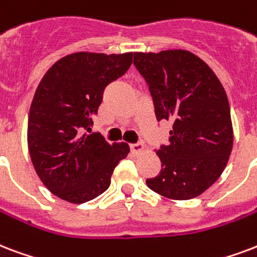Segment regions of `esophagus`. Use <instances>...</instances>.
Masks as SVG:
<instances>
[{
	"label": "esophagus",
	"mask_w": 257,
	"mask_h": 257,
	"mask_svg": "<svg viewBox=\"0 0 257 257\" xmlns=\"http://www.w3.org/2000/svg\"><path fill=\"white\" fill-rule=\"evenodd\" d=\"M131 152L133 155H140L144 152V146H143L142 143H139V144H132L131 146Z\"/></svg>",
	"instance_id": "esophagus-1"
}]
</instances>
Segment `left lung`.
<instances>
[{
	"label": "left lung",
	"mask_w": 257,
	"mask_h": 257,
	"mask_svg": "<svg viewBox=\"0 0 257 257\" xmlns=\"http://www.w3.org/2000/svg\"><path fill=\"white\" fill-rule=\"evenodd\" d=\"M158 121H171L167 146L155 150L159 175L147 179L155 193L186 201L205 193L226 167L233 147L224 86L202 59L186 50L135 52Z\"/></svg>",
	"instance_id": "1"
}]
</instances>
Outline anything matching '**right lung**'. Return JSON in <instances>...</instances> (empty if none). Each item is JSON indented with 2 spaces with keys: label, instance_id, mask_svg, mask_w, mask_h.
Wrapping results in <instances>:
<instances>
[{
  "label": "right lung",
  "instance_id": "1",
  "mask_svg": "<svg viewBox=\"0 0 257 257\" xmlns=\"http://www.w3.org/2000/svg\"><path fill=\"white\" fill-rule=\"evenodd\" d=\"M133 52H75L44 74L28 117V150L36 174L63 201H91L110 186L111 174L129 154L125 143L109 144L89 132L103 90L126 72Z\"/></svg>",
  "mask_w": 257,
  "mask_h": 257
}]
</instances>
